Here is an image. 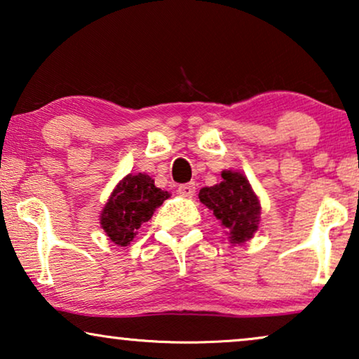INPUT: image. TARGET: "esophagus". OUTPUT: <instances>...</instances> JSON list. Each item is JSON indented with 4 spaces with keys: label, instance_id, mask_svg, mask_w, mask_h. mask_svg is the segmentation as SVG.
<instances>
[{
    "label": "esophagus",
    "instance_id": "obj_1",
    "mask_svg": "<svg viewBox=\"0 0 359 359\" xmlns=\"http://www.w3.org/2000/svg\"><path fill=\"white\" fill-rule=\"evenodd\" d=\"M178 194L183 196V198H193L196 193V184L194 183H186V184H180L178 186Z\"/></svg>",
    "mask_w": 359,
    "mask_h": 359
}]
</instances>
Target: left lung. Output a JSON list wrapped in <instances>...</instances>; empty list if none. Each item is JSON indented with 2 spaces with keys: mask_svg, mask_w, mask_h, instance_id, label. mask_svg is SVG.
I'll return each instance as SVG.
<instances>
[{
  "mask_svg": "<svg viewBox=\"0 0 359 359\" xmlns=\"http://www.w3.org/2000/svg\"><path fill=\"white\" fill-rule=\"evenodd\" d=\"M199 201L220 220L232 243L247 242L258 230L262 205L240 171H222L219 184L199 191Z\"/></svg>",
  "mask_w": 359,
  "mask_h": 359,
  "instance_id": "obj_1",
  "label": "left lung"
}]
</instances>
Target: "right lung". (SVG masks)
<instances>
[{"mask_svg":"<svg viewBox=\"0 0 359 359\" xmlns=\"http://www.w3.org/2000/svg\"><path fill=\"white\" fill-rule=\"evenodd\" d=\"M168 198V191L156 188L149 175H127L101 210V227L111 242L127 247L135 238L142 224L149 222L155 209Z\"/></svg>","mask_w":359,"mask_h":359,"instance_id":"obj_1","label":"right lung"}]
</instances>
